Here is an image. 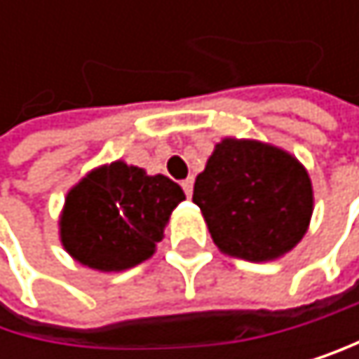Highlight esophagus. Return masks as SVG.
I'll return each mask as SVG.
<instances>
[{"label": "esophagus", "mask_w": 359, "mask_h": 359, "mask_svg": "<svg viewBox=\"0 0 359 359\" xmlns=\"http://www.w3.org/2000/svg\"><path fill=\"white\" fill-rule=\"evenodd\" d=\"M181 187H183V191H185L187 196H191V191H194V178H191V176L185 178V181L181 183Z\"/></svg>", "instance_id": "1"}]
</instances>
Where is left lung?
<instances>
[{"mask_svg": "<svg viewBox=\"0 0 359 359\" xmlns=\"http://www.w3.org/2000/svg\"><path fill=\"white\" fill-rule=\"evenodd\" d=\"M194 202L224 254L263 263L302 241L314 198L306 168L286 150L226 137L196 178Z\"/></svg>", "mask_w": 359, "mask_h": 359, "instance_id": "left-lung-1", "label": "left lung"}]
</instances>
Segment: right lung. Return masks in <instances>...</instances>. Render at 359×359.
Masks as SVG:
<instances>
[{
    "instance_id": "right-lung-1",
    "label": "right lung",
    "mask_w": 359,
    "mask_h": 359,
    "mask_svg": "<svg viewBox=\"0 0 359 359\" xmlns=\"http://www.w3.org/2000/svg\"><path fill=\"white\" fill-rule=\"evenodd\" d=\"M183 189L163 174L114 161L88 172L66 194L60 239L77 263L122 271L155 254Z\"/></svg>"
}]
</instances>
